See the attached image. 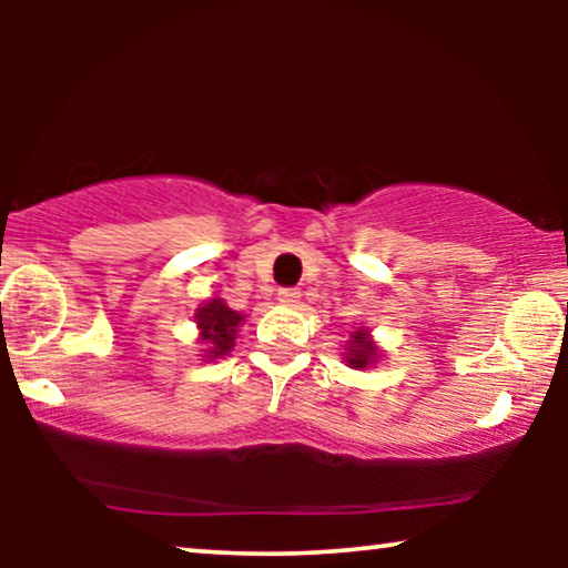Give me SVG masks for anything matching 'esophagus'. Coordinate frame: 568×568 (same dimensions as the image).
<instances>
[{
    "label": "esophagus",
    "mask_w": 568,
    "mask_h": 568,
    "mask_svg": "<svg viewBox=\"0 0 568 568\" xmlns=\"http://www.w3.org/2000/svg\"><path fill=\"white\" fill-rule=\"evenodd\" d=\"M278 302L286 307H294L300 302V292L292 290V286H284V290H278Z\"/></svg>",
    "instance_id": "esophagus-1"
}]
</instances>
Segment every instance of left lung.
Segmentation results:
<instances>
[{"mask_svg":"<svg viewBox=\"0 0 568 568\" xmlns=\"http://www.w3.org/2000/svg\"><path fill=\"white\" fill-rule=\"evenodd\" d=\"M372 359H375V344L367 338V331H362V328L354 331L352 344H348L346 362L356 369H364L367 364H372Z\"/></svg>","mask_w":568,"mask_h":568,"instance_id":"1","label":"left lung"}]
</instances>
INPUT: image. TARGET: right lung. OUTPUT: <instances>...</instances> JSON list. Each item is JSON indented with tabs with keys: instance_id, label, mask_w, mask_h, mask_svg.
Listing matches in <instances>:
<instances>
[{
	"instance_id": "1",
	"label": "right lung",
	"mask_w": 568,
	"mask_h": 568,
	"mask_svg": "<svg viewBox=\"0 0 568 568\" xmlns=\"http://www.w3.org/2000/svg\"><path fill=\"white\" fill-rule=\"evenodd\" d=\"M243 321V315L235 313L224 305L222 300L206 302L204 307H199L196 313V325L201 328V341L209 346L206 354L212 356H224L235 346V333L237 325Z\"/></svg>"
}]
</instances>
